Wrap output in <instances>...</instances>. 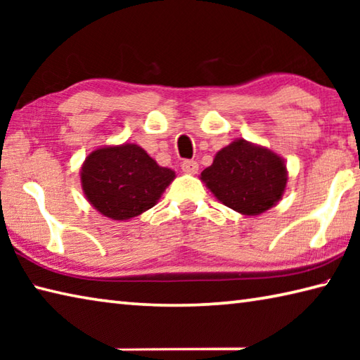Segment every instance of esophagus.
<instances>
[{"label": "esophagus", "mask_w": 360, "mask_h": 360, "mask_svg": "<svg viewBox=\"0 0 360 360\" xmlns=\"http://www.w3.org/2000/svg\"><path fill=\"white\" fill-rule=\"evenodd\" d=\"M181 169L187 174H195L198 172V163L195 160H184L181 163Z\"/></svg>", "instance_id": "esophagus-1"}]
</instances>
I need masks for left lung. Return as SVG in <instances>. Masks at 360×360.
<instances>
[{"mask_svg": "<svg viewBox=\"0 0 360 360\" xmlns=\"http://www.w3.org/2000/svg\"><path fill=\"white\" fill-rule=\"evenodd\" d=\"M200 179L225 206L240 214L259 216L283 198L288 168L276 152L236 138L217 152Z\"/></svg>", "mask_w": 360, "mask_h": 360, "instance_id": "1", "label": "left lung"}]
</instances>
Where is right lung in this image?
I'll list each match as a JSON object with an SVG mask.
<instances>
[{
  "mask_svg": "<svg viewBox=\"0 0 360 360\" xmlns=\"http://www.w3.org/2000/svg\"><path fill=\"white\" fill-rule=\"evenodd\" d=\"M79 174L89 203L112 221H129L150 210L176 178L173 169L131 143L90 152Z\"/></svg>",
  "mask_w": 360,
  "mask_h": 360,
  "instance_id": "right-lung-1",
  "label": "right lung"
}]
</instances>
